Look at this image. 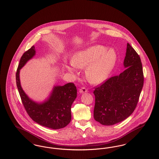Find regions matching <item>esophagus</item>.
Masks as SVG:
<instances>
[{"label": "esophagus", "mask_w": 159, "mask_h": 159, "mask_svg": "<svg viewBox=\"0 0 159 159\" xmlns=\"http://www.w3.org/2000/svg\"><path fill=\"white\" fill-rule=\"evenodd\" d=\"M88 91V89L85 88V87H82L81 88L79 89V92L80 93H84V92H86Z\"/></svg>", "instance_id": "obj_1"}]
</instances>
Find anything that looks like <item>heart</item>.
Here are the masks:
<instances>
[{
	"mask_svg": "<svg viewBox=\"0 0 159 159\" xmlns=\"http://www.w3.org/2000/svg\"><path fill=\"white\" fill-rule=\"evenodd\" d=\"M117 54L113 49L101 45H95L75 53L71 62L67 68L75 71V67L86 68V77L92 83L102 82L109 75L117 61Z\"/></svg>",
	"mask_w": 159,
	"mask_h": 159,
	"instance_id": "heart-1",
	"label": "heart"
}]
</instances>
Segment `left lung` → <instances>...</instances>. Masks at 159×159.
Segmentation results:
<instances>
[{
	"instance_id": "8db88e82",
	"label": "left lung",
	"mask_w": 159,
	"mask_h": 159,
	"mask_svg": "<svg viewBox=\"0 0 159 159\" xmlns=\"http://www.w3.org/2000/svg\"><path fill=\"white\" fill-rule=\"evenodd\" d=\"M124 66L119 76L107 79L93 91L95 104L93 117L103 125H113L124 120L134 112L144 84L141 58L127 44Z\"/></svg>"
}]
</instances>
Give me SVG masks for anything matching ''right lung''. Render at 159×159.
<instances>
[{"instance_id":"add662e5","label":"right lung","mask_w":159,"mask_h":159,"mask_svg":"<svg viewBox=\"0 0 159 159\" xmlns=\"http://www.w3.org/2000/svg\"><path fill=\"white\" fill-rule=\"evenodd\" d=\"M33 46L23 53L16 73V82L23 106L29 116L38 124L53 129L66 127L71 121V107L77 97V89L73 83L55 86L52 93L43 103L38 104L29 98L20 84V70L35 55Z\"/></svg>"}]
</instances>
